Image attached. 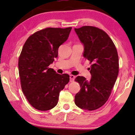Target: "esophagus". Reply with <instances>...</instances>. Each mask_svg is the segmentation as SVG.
Wrapping results in <instances>:
<instances>
[{"label": "esophagus", "mask_w": 135, "mask_h": 135, "mask_svg": "<svg viewBox=\"0 0 135 135\" xmlns=\"http://www.w3.org/2000/svg\"><path fill=\"white\" fill-rule=\"evenodd\" d=\"M75 77L74 76H73V75H70V82H73L74 81V79H75Z\"/></svg>", "instance_id": "esophagus-1"}]
</instances>
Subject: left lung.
<instances>
[{"mask_svg": "<svg viewBox=\"0 0 135 135\" xmlns=\"http://www.w3.org/2000/svg\"><path fill=\"white\" fill-rule=\"evenodd\" d=\"M84 46L83 56L91 64L92 77L77 76L75 80L80 90L75 96L74 102L80 108L92 111L105 104L118 74V56L116 47L108 35L101 29L93 26L74 28Z\"/></svg>", "mask_w": 135, "mask_h": 135, "instance_id": "left-lung-1", "label": "left lung"}]
</instances>
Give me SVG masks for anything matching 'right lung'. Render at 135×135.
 I'll list each match as a JSON object with an SVG mask.
<instances>
[{"label":"right lung","instance_id":"1","mask_svg":"<svg viewBox=\"0 0 135 135\" xmlns=\"http://www.w3.org/2000/svg\"><path fill=\"white\" fill-rule=\"evenodd\" d=\"M71 27L46 28L27 38L19 57L18 68L22 90L31 105L49 110L58 102L59 92L70 80L49 65L58 57V48L68 39Z\"/></svg>","mask_w":135,"mask_h":135}]
</instances>
